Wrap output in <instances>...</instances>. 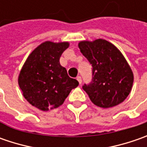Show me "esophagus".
Returning <instances> with one entry per match:
<instances>
[{
  "label": "esophagus",
  "instance_id": "1",
  "mask_svg": "<svg viewBox=\"0 0 147 147\" xmlns=\"http://www.w3.org/2000/svg\"><path fill=\"white\" fill-rule=\"evenodd\" d=\"M77 80L78 81V82H79V84H81L82 83V78L80 76H78L77 77Z\"/></svg>",
  "mask_w": 147,
  "mask_h": 147
}]
</instances>
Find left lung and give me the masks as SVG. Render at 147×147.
I'll return each mask as SVG.
<instances>
[{
	"mask_svg": "<svg viewBox=\"0 0 147 147\" xmlns=\"http://www.w3.org/2000/svg\"><path fill=\"white\" fill-rule=\"evenodd\" d=\"M80 51L92 67V78L82 86L94 105L110 108L122 103L129 95L133 74L119 50L104 39L78 43Z\"/></svg>",
	"mask_w": 147,
	"mask_h": 147,
	"instance_id": "8db88e82",
	"label": "left lung"
}]
</instances>
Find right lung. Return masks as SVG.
<instances>
[{"label":"right lung","instance_id":"add662e5","mask_svg":"<svg viewBox=\"0 0 147 147\" xmlns=\"http://www.w3.org/2000/svg\"><path fill=\"white\" fill-rule=\"evenodd\" d=\"M69 42H45L32 52L19 75V86L24 98L39 110L47 111L64 103L78 82L68 75L59 64Z\"/></svg>","mask_w":147,"mask_h":147}]
</instances>
